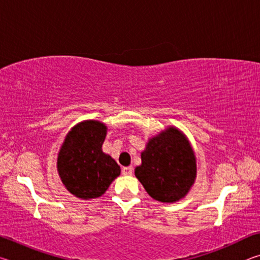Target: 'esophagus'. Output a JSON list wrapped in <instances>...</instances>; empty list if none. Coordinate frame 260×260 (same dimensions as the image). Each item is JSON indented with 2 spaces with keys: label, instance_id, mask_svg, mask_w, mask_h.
I'll return each mask as SVG.
<instances>
[{
  "label": "esophagus",
  "instance_id": "obj_1",
  "mask_svg": "<svg viewBox=\"0 0 260 260\" xmlns=\"http://www.w3.org/2000/svg\"><path fill=\"white\" fill-rule=\"evenodd\" d=\"M121 173L124 174V175H131L132 173H133V169H132L131 166L122 167V170H121Z\"/></svg>",
  "mask_w": 260,
  "mask_h": 260
}]
</instances>
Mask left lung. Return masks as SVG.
Instances as JSON below:
<instances>
[{"label": "left lung", "mask_w": 260, "mask_h": 260, "mask_svg": "<svg viewBox=\"0 0 260 260\" xmlns=\"http://www.w3.org/2000/svg\"><path fill=\"white\" fill-rule=\"evenodd\" d=\"M141 159L142 164L135 169V177L156 201H179L195 181L193 151L186 136L174 127L149 141Z\"/></svg>", "instance_id": "8db88e82"}]
</instances>
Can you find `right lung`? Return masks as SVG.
I'll use <instances>...</instances> for the list:
<instances>
[{
	"label": "right lung",
	"instance_id": "1",
	"mask_svg": "<svg viewBox=\"0 0 260 260\" xmlns=\"http://www.w3.org/2000/svg\"><path fill=\"white\" fill-rule=\"evenodd\" d=\"M107 127L102 122H80L68 134L60 148L59 177L68 190L79 199H98L120 174V167L102 151Z\"/></svg>",
	"mask_w": 260,
	"mask_h": 260
}]
</instances>
